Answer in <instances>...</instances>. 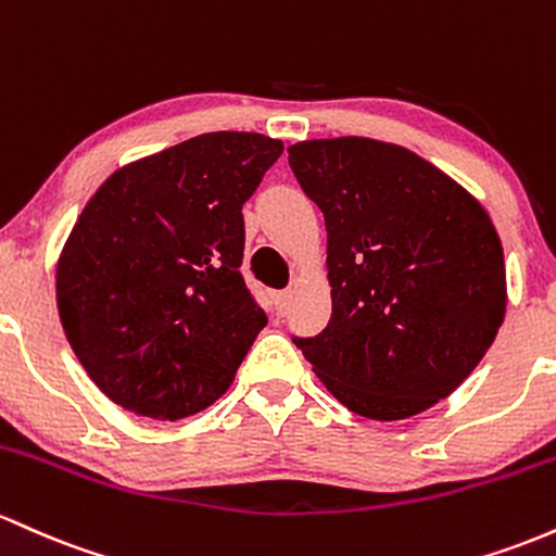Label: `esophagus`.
I'll return each instance as SVG.
<instances>
[{
	"mask_svg": "<svg viewBox=\"0 0 556 556\" xmlns=\"http://www.w3.org/2000/svg\"><path fill=\"white\" fill-rule=\"evenodd\" d=\"M273 299H276V312H278V315H286V309L291 307V289L276 291V294H273Z\"/></svg>",
	"mask_w": 556,
	"mask_h": 556,
	"instance_id": "obj_1",
	"label": "esophagus"
}]
</instances>
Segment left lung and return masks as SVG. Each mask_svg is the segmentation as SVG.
I'll return each mask as SVG.
<instances>
[{
    "instance_id": "left-lung-1",
    "label": "left lung",
    "mask_w": 556,
    "mask_h": 556,
    "mask_svg": "<svg viewBox=\"0 0 556 556\" xmlns=\"http://www.w3.org/2000/svg\"><path fill=\"white\" fill-rule=\"evenodd\" d=\"M326 217L333 312L294 339L323 386L370 420L446 399L494 344L507 270L489 212L409 149L362 136L289 147Z\"/></svg>"
}]
</instances>
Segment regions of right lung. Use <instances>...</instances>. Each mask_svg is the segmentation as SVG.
<instances>
[{
	"mask_svg": "<svg viewBox=\"0 0 556 556\" xmlns=\"http://www.w3.org/2000/svg\"><path fill=\"white\" fill-rule=\"evenodd\" d=\"M283 143L217 130L104 180L58 262V309L84 370L152 420L210 407L267 326L241 276L244 215Z\"/></svg>",
	"mask_w": 556,
	"mask_h": 556,
	"instance_id": "1",
	"label": "right lung"
}]
</instances>
